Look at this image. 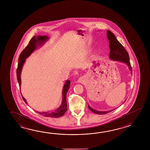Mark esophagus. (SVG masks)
I'll return each instance as SVG.
<instances>
[{
    "label": "esophagus",
    "instance_id": "obj_1",
    "mask_svg": "<svg viewBox=\"0 0 150 150\" xmlns=\"http://www.w3.org/2000/svg\"><path fill=\"white\" fill-rule=\"evenodd\" d=\"M84 80H85L84 78H83V76H81V77H80L78 79V81H77V82L78 83H84V81H85Z\"/></svg>",
    "mask_w": 150,
    "mask_h": 150
}]
</instances>
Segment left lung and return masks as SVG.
<instances>
[{"label":"left lung","mask_w":150,"mask_h":150,"mask_svg":"<svg viewBox=\"0 0 150 150\" xmlns=\"http://www.w3.org/2000/svg\"><path fill=\"white\" fill-rule=\"evenodd\" d=\"M107 36L109 40V46L110 50L109 52L110 59L112 61H119L121 63L127 64L132 74V67H131L130 62H129L130 61L129 56L127 51H126L124 47L116 39L114 34L112 33V32L109 30H107ZM88 107L93 112L99 114V115L105 114L115 109H114L109 111L101 112V111H98L93 109L89 105L88 106Z\"/></svg>","instance_id":"1"}]
</instances>
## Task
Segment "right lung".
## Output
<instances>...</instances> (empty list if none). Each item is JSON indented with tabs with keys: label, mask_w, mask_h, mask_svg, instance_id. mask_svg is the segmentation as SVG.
Here are the masks:
<instances>
[{
	"label": "right lung",
	"mask_w": 150,
	"mask_h": 150,
	"mask_svg": "<svg viewBox=\"0 0 150 150\" xmlns=\"http://www.w3.org/2000/svg\"><path fill=\"white\" fill-rule=\"evenodd\" d=\"M49 38L47 36H34L32 38L30 41L29 42V44L25 49L23 50L21 53L20 54L19 58V63L18 64V68L16 69V76L17 80L19 85L20 88L21 83V73L23 69V65L25 62V59L28 57L29 56L32 54L35 50L37 49L38 47H41L45 44V42L47 41ZM70 81L66 80V82L64 84L63 88V99L61 105L57 109L54 110V111L51 112H38L39 114L44 116L45 117H50L57 118L64 115L65 112L67 110V94L70 88ZM22 96V94H21ZM23 101L27 104V102L23 96H22Z\"/></svg>",
	"instance_id": "1"
}]
</instances>
